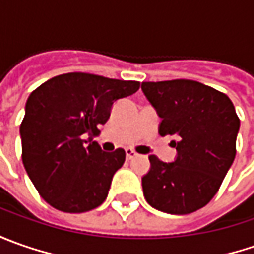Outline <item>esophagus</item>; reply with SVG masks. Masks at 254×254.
Returning <instances> with one entry per match:
<instances>
[{
  "label": "esophagus",
  "mask_w": 254,
  "mask_h": 254,
  "mask_svg": "<svg viewBox=\"0 0 254 254\" xmlns=\"http://www.w3.org/2000/svg\"><path fill=\"white\" fill-rule=\"evenodd\" d=\"M126 155H127V160H131L134 157H137V152L134 151L132 148H126Z\"/></svg>",
  "instance_id": "1"
}]
</instances>
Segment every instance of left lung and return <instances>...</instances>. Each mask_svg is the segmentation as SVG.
I'll return each mask as SVG.
<instances>
[{
    "label": "left lung",
    "mask_w": 254,
    "mask_h": 254,
    "mask_svg": "<svg viewBox=\"0 0 254 254\" xmlns=\"http://www.w3.org/2000/svg\"><path fill=\"white\" fill-rule=\"evenodd\" d=\"M141 89L161 117L160 134L175 135L174 162L150 155L142 177L144 198L152 208L187 215L208 205L236 155L240 120L225 93L210 86L175 79L144 82Z\"/></svg>",
    "instance_id": "8db88e82"
}]
</instances>
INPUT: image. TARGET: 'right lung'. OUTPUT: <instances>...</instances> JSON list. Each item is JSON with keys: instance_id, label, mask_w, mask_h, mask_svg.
Segmentation results:
<instances>
[{"instance_id": "1", "label": "right lung", "mask_w": 254, "mask_h": 254, "mask_svg": "<svg viewBox=\"0 0 254 254\" xmlns=\"http://www.w3.org/2000/svg\"><path fill=\"white\" fill-rule=\"evenodd\" d=\"M138 89L135 80L73 72L55 76L29 94L19 128L22 162L55 209L83 213L106 200L126 151H102L93 137L109 120L113 103Z\"/></svg>"}]
</instances>
